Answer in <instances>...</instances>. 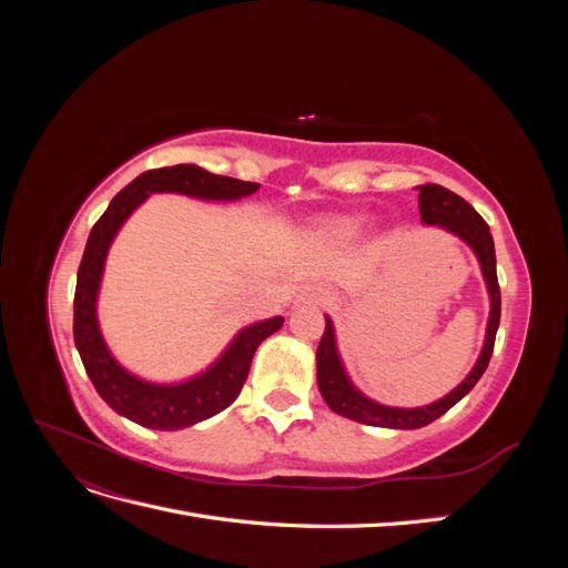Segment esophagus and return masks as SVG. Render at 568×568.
Listing matches in <instances>:
<instances>
[{
	"label": "esophagus",
	"mask_w": 568,
	"mask_h": 568,
	"mask_svg": "<svg viewBox=\"0 0 568 568\" xmlns=\"http://www.w3.org/2000/svg\"><path fill=\"white\" fill-rule=\"evenodd\" d=\"M301 301H303V303H320V301H322V288H320V286H315V284H307V286H303V291H301Z\"/></svg>",
	"instance_id": "1"
}]
</instances>
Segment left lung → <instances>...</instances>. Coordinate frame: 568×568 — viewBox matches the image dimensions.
<instances>
[{
	"label": "left lung",
	"instance_id": "obj_1",
	"mask_svg": "<svg viewBox=\"0 0 568 568\" xmlns=\"http://www.w3.org/2000/svg\"><path fill=\"white\" fill-rule=\"evenodd\" d=\"M419 215L426 225H440L448 232L457 234L459 239H464V242H467L478 255V263H480V270H484L488 294H490V320H488L484 353H480L478 363L467 379H464L453 393L445 395L443 400L426 407H415V409L386 407L379 403H372L363 393L353 388L336 353L332 320L326 317L324 334L317 346V384L322 390V398L336 412V415L348 417L359 424L386 426V428H422L426 424H432L476 386V382L484 376L490 363L495 334H497V326H500V284H497L495 246H493V234H490L488 222L474 211V205H469L462 196H457L455 192H450V189H445L440 184L419 186Z\"/></svg>",
	"mask_w": 568,
	"mask_h": 568
}]
</instances>
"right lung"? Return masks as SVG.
I'll list each match as a JSON object with an SVG mask.
<instances>
[{"instance_id": "1", "label": "right lung", "mask_w": 568, "mask_h": 568, "mask_svg": "<svg viewBox=\"0 0 568 568\" xmlns=\"http://www.w3.org/2000/svg\"><path fill=\"white\" fill-rule=\"evenodd\" d=\"M255 182H242L225 175H213L199 165H173L146 170L134 182H130L123 192L115 194L109 203L106 213L97 220L90 232L88 246H84L75 301H73V338L78 353L82 357L84 372L92 379L97 393L104 398L118 415H123L146 428L159 432H175V428L192 426L196 422L209 419L217 412L230 407L236 395L242 393L246 376L251 369V359L255 348L272 336L284 324L282 317H272L246 326L244 332L232 341L217 363L196 379L156 386L136 379L120 367L109 353L104 338H101L97 324V291L104 272L106 251L113 242L115 232L128 220V215L153 192H178L196 199H242L257 192Z\"/></svg>"}]
</instances>
